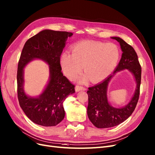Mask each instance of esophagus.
I'll use <instances>...</instances> for the list:
<instances>
[{"instance_id": "obj_1", "label": "esophagus", "mask_w": 155, "mask_h": 155, "mask_svg": "<svg viewBox=\"0 0 155 155\" xmlns=\"http://www.w3.org/2000/svg\"><path fill=\"white\" fill-rule=\"evenodd\" d=\"M85 90H86V89H85V87H82V86H79V85H77V86L75 87L76 92H78V91H85Z\"/></svg>"}]
</instances>
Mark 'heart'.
<instances>
[{
  "label": "heart",
  "instance_id": "1",
  "mask_svg": "<svg viewBox=\"0 0 155 155\" xmlns=\"http://www.w3.org/2000/svg\"><path fill=\"white\" fill-rule=\"evenodd\" d=\"M72 54L66 51L61 56L60 63L65 75L74 78L81 72L86 73L81 81L89 78L93 82L103 81L114 71L119 59L117 46L111 43L84 40L71 47Z\"/></svg>",
  "mask_w": 155,
  "mask_h": 155
}]
</instances>
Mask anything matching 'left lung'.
Masks as SVG:
<instances>
[{
    "instance_id": "1",
    "label": "left lung",
    "mask_w": 155,
    "mask_h": 155,
    "mask_svg": "<svg viewBox=\"0 0 155 155\" xmlns=\"http://www.w3.org/2000/svg\"><path fill=\"white\" fill-rule=\"evenodd\" d=\"M119 43L123 51L121 59L112 74L104 81L89 87L87 116L96 128H107L116 127L127 119L133 113L138 102L141 81V67L134 48L119 37H111ZM128 69L133 73L137 85L134 94L130 102L121 108L110 106L107 101V85L112 77L117 72Z\"/></svg>"
}]
</instances>
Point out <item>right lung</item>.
<instances>
[{
	"instance_id": "1",
	"label": "right lung",
	"mask_w": 155,
	"mask_h": 155,
	"mask_svg": "<svg viewBox=\"0 0 155 155\" xmlns=\"http://www.w3.org/2000/svg\"><path fill=\"white\" fill-rule=\"evenodd\" d=\"M73 33L46 29L28 39L24 45L17 71V91L20 107L31 121L43 127H53L65 116L63 102L74 91V85L63 76L60 57L66 40ZM34 59H41L49 64V81L39 97L28 96L25 92L24 71Z\"/></svg>"
}]
</instances>
